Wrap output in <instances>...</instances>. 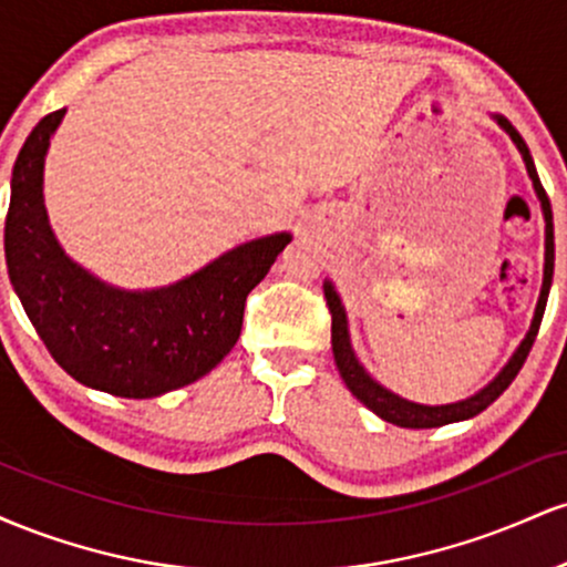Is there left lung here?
<instances>
[{
	"mask_svg": "<svg viewBox=\"0 0 567 567\" xmlns=\"http://www.w3.org/2000/svg\"><path fill=\"white\" fill-rule=\"evenodd\" d=\"M496 122L506 130V133H509V138L517 143L519 154H523V159H525V167H528L533 188H536L538 199H542L544 220H546V261H544L542 296H538L536 317H533L528 336H525V341L519 343V349L512 354L509 365L501 370V373L491 383H487L483 392L470 396V400H464V402H453V405H440V408L415 405V402H408V400H402V396L386 392V389H383L381 383H375L373 379H370L365 370H362L360 362H357L354 351H351V343H349L347 311H343L341 298H338L333 285L324 282V298H328L330 317H333V324H330V338H333V357H336L338 373H341V379L349 386V392L354 394L357 400L362 402V405L370 408L375 415H381L383 421H389V424H394V426L434 429V426L453 424V421H466V419H472V415L483 413V410L491 405V402H496L498 396L506 392V386H509V383L517 379L519 368H523L525 360H528L533 341H536V336H538V328H542L546 298H549L551 275H555V224H551V205H549V197H546L542 181H538L536 165H533V157H530L528 146H525L523 135H519L517 130L512 127V122L504 120V116H496Z\"/></svg>",
	"mask_w": 567,
	"mask_h": 567,
	"instance_id": "8db88e82",
	"label": "left lung"
}]
</instances>
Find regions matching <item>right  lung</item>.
<instances>
[{
    "label": "right lung",
    "instance_id": "1",
    "mask_svg": "<svg viewBox=\"0 0 567 567\" xmlns=\"http://www.w3.org/2000/svg\"><path fill=\"white\" fill-rule=\"evenodd\" d=\"M63 114L66 109L42 116L12 167L4 220L12 288L53 360L84 386L130 400L186 386L234 349L247 292L266 277L290 234L234 247L171 288H109L66 258L44 213V154Z\"/></svg>",
    "mask_w": 567,
    "mask_h": 567
}]
</instances>
